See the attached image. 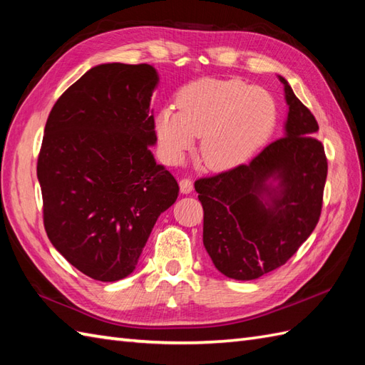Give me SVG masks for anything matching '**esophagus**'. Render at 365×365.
I'll list each match as a JSON object with an SVG mask.
<instances>
[{
	"label": "esophagus",
	"mask_w": 365,
	"mask_h": 365,
	"mask_svg": "<svg viewBox=\"0 0 365 365\" xmlns=\"http://www.w3.org/2000/svg\"><path fill=\"white\" fill-rule=\"evenodd\" d=\"M178 187H180V192L182 195H190L192 191V182L190 178H182L180 182H178Z\"/></svg>",
	"instance_id": "34e87169"
}]
</instances>
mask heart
I'll return each mask as SVG.
<instances>
[{"label":"heart","mask_w":365,"mask_h":365,"mask_svg":"<svg viewBox=\"0 0 365 365\" xmlns=\"http://www.w3.org/2000/svg\"><path fill=\"white\" fill-rule=\"evenodd\" d=\"M178 111L155 115V135L165 158L180 163L200 138L197 155L208 169L226 170L250 160L268 141L276 105L267 91L238 80H204L177 97Z\"/></svg>","instance_id":"obj_1"}]
</instances>
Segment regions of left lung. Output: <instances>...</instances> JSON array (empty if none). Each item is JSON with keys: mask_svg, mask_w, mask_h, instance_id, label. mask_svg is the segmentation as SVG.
<instances>
[{"mask_svg": "<svg viewBox=\"0 0 365 365\" xmlns=\"http://www.w3.org/2000/svg\"><path fill=\"white\" fill-rule=\"evenodd\" d=\"M284 84V136L250 165L195 183L204 208V246L216 269L252 281L289 260L320 218L328 163L319 123Z\"/></svg>", "mask_w": 365, "mask_h": 365, "instance_id": "1", "label": "left lung"}]
</instances>
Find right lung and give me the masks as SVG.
I'll return each mask as SVG.
<instances>
[{"label": "right lung", "mask_w": 365, "mask_h": 365, "mask_svg": "<svg viewBox=\"0 0 365 365\" xmlns=\"http://www.w3.org/2000/svg\"><path fill=\"white\" fill-rule=\"evenodd\" d=\"M158 81L149 64H98L46 120L37 161L46 235L96 281L133 273L158 216L178 196L175 178L150 150Z\"/></svg>", "instance_id": "right-lung-1"}]
</instances>
